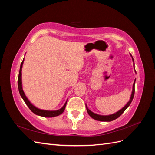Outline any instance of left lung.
Listing matches in <instances>:
<instances>
[{"mask_svg": "<svg viewBox=\"0 0 155 155\" xmlns=\"http://www.w3.org/2000/svg\"><path fill=\"white\" fill-rule=\"evenodd\" d=\"M131 55V54H130ZM132 57V56H131ZM133 58V57H132ZM133 61H134L133 60ZM136 72V71H135ZM135 81L136 79L134 80V83L133 84V92H132V94H131V97H130V101L128 102L127 104L125 105V106L122 108L121 110H120L119 111L117 112L116 113L114 114H110V115H108V116H102V115H99V114H95L94 113H93V112L91 111L89 109H88L87 104H86V108H87V113H88V114L90 115V116L94 118V120H99V121H106V122H110V121H112V120H114L115 119H117V118L119 117L120 115L123 114L124 110L127 109V108L128 107V106L130 104L131 102H132L133 98H134V84H135Z\"/></svg>", "mask_w": 155, "mask_h": 155, "instance_id": "1", "label": "left lung"}]
</instances>
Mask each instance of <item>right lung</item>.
Listing matches in <instances>:
<instances>
[{
  "instance_id": "1",
  "label": "right lung",
  "mask_w": 155,
  "mask_h": 155,
  "mask_svg": "<svg viewBox=\"0 0 155 155\" xmlns=\"http://www.w3.org/2000/svg\"><path fill=\"white\" fill-rule=\"evenodd\" d=\"M23 62H24V59H23L22 62H21V67H20V71H19V74H18V91H19L20 94H21V96L22 98V99L24 100V101L25 102L26 104H27L28 107L29 108V109H30L32 112V113H35V114L38 115V116H41V117H54L58 116V115L62 114L65 109V107H66V104H67V102H66L65 104H64V106L62 107L61 109L57 110L50 111V110H45L39 109V108H37V107L33 106V105L31 103V102L28 101L27 97L25 96L24 91H23L22 88V78H21L22 72H21V71H22Z\"/></svg>"
}]
</instances>
